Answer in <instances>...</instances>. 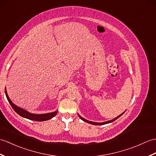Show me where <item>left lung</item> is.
<instances>
[{
	"label": "left lung",
	"instance_id": "8db88e82",
	"mask_svg": "<svg viewBox=\"0 0 156 156\" xmlns=\"http://www.w3.org/2000/svg\"><path fill=\"white\" fill-rule=\"evenodd\" d=\"M124 113H122L121 115H119V116H118L117 118H114V119H112V120H110V121H107V122H102V123H97V122H90V121H88V120H86V119H85L84 118H82L80 115H79V117L83 121H84V122H87V123H88V124H93V125H104V124H109V123H111V122H114V121H115V119H117L118 118H119L122 115H123V114Z\"/></svg>",
	"mask_w": 156,
	"mask_h": 156
}]
</instances>
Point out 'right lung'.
Listing matches in <instances>:
<instances>
[{
    "label": "right lung",
    "instance_id": "1",
    "mask_svg": "<svg viewBox=\"0 0 156 156\" xmlns=\"http://www.w3.org/2000/svg\"><path fill=\"white\" fill-rule=\"evenodd\" d=\"M5 94L6 96V98L8 100L9 104H10V106H12L13 108V110L15 111L16 113L20 115V116L27 118L30 119V120H34V121H37V122H42V121H46V120H48V119L52 118L53 117L55 116L57 114V111L52 112V113H48V114H31L30 112H28L26 110H24L23 109H21L20 108L17 107L16 105H14L12 102L11 100H10L9 97L7 94L6 89H5Z\"/></svg>",
    "mask_w": 156,
    "mask_h": 156
}]
</instances>
